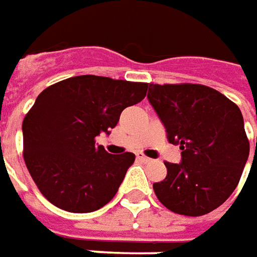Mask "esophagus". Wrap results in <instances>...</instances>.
I'll list each match as a JSON object with an SVG mask.
<instances>
[{"instance_id":"esophagus-1","label":"esophagus","mask_w":257,"mask_h":257,"mask_svg":"<svg viewBox=\"0 0 257 257\" xmlns=\"http://www.w3.org/2000/svg\"><path fill=\"white\" fill-rule=\"evenodd\" d=\"M137 160H140V162H143V163H149V162H152V159H149L147 156H144V154L142 153H137Z\"/></svg>"}]
</instances>
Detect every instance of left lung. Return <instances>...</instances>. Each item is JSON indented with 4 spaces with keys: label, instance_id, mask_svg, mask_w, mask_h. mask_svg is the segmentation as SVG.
<instances>
[{
    "label": "left lung",
    "instance_id": "8db88e82",
    "mask_svg": "<svg viewBox=\"0 0 257 257\" xmlns=\"http://www.w3.org/2000/svg\"><path fill=\"white\" fill-rule=\"evenodd\" d=\"M147 98L169 143L182 150V162H166V179L153 184L157 199L184 216L217 209L236 189L249 157L242 111L226 95L200 84H150Z\"/></svg>",
    "mask_w": 257,
    "mask_h": 257
}]
</instances>
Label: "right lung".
Masks as SVG:
<instances>
[{
    "label": "right lung",
    "instance_id": "add662e5",
    "mask_svg": "<svg viewBox=\"0 0 257 257\" xmlns=\"http://www.w3.org/2000/svg\"><path fill=\"white\" fill-rule=\"evenodd\" d=\"M147 83L77 75L47 87L23 121L24 160L45 199L71 213L98 210L115 196L133 153L95 143L124 108L146 97Z\"/></svg>",
    "mask_w": 257,
    "mask_h": 257
}]
</instances>
